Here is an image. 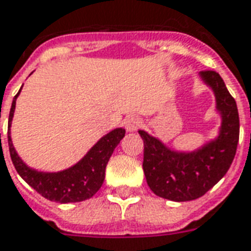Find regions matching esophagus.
Wrapping results in <instances>:
<instances>
[{"label": "esophagus", "mask_w": 251, "mask_h": 251, "mask_svg": "<svg viewBox=\"0 0 251 251\" xmlns=\"http://www.w3.org/2000/svg\"><path fill=\"white\" fill-rule=\"evenodd\" d=\"M141 124H142V121H141L138 117H135V116L126 117L125 127L127 131H137L138 129H140Z\"/></svg>", "instance_id": "1"}]
</instances>
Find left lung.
Returning <instances> with one entry per match:
<instances>
[{
    "mask_svg": "<svg viewBox=\"0 0 251 251\" xmlns=\"http://www.w3.org/2000/svg\"><path fill=\"white\" fill-rule=\"evenodd\" d=\"M200 78L214 93L215 111L221 117L215 138L192 151H181L138 130L144 140L142 168L146 182L155 196L169 201H193L203 196L227 173L237 151L239 117L235 100L217 72H200Z\"/></svg>",
    "mask_w": 251,
    "mask_h": 251,
    "instance_id": "obj_1",
    "label": "left lung"
}]
</instances>
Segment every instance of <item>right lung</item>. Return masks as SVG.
<instances>
[{"label":"right lung","instance_id":"right-lung-1","mask_svg":"<svg viewBox=\"0 0 251 251\" xmlns=\"http://www.w3.org/2000/svg\"><path fill=\"white\" fill-rule=\"evenodd\" d=\"M21 89L17 93L16 97L13 98L12 107L9 113V122H7L9 151L17 173L27 185H30L36 192L40 193L41 196L45 197L49 201L69 203V202H81L92 198L101 189L105 179L107 162L117 145L125 137V129L117 127L101 137L97 141V144L93 145L92 149L70 168L54 173L38 172L36 169L27 166L22 161L13 146L12 135H10L13 116L16 110V101L21 93Z\"/></svg>","mask_w":251,"mask_h":251}]
</instances>
